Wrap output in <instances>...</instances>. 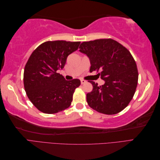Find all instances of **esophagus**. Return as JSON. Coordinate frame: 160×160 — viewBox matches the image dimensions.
<instances>
[{
    "mask_svg": "<svg viewBox=\"0 0 160 160\" xmlns=\"http://www.w3.org/2000/svg\"><path fill=\"white\" fill-rule=\"evenodd\" d=\"M87 82V81H85V80H84V79H81V84H84V83H85Z\"/></svg>",
    "mask_w": 160,
    "mask_h": 160,
    "instance_id": "obj_1",
    "label": "esophagus"
}]
</instances>
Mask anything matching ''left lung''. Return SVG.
Instances as JSON below:
<instances>
[{
    "instance_id": "8db88e82",
    "label": "left lung",
    "mask_w": 160,
    "mask_h": 160,
    "mask_svg": "<svg viewBox=\"0 0 160 160\" xmlns=\"http://www.w3.org/2000/svg\"><path fill=\"white\" fill-rule=\"evenodd\" d=\"M79 49L89 58L90 72L96 71L105 81L100 86L89 81L93 85L87 94L89 107L106 115L121 112L132 99L138 85V71L133 56L112 38L83 42Z\"/></svg>"
}]
</instances>
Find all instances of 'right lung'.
Instances as JSON below:
<instances>
[{"mask_svg":"<svg viewBox=\"0 0 160 160\" xmlns=\"http://www.w3.org/2000/svg\"><path fill=\"white\" fill-rule=\"evenodd\" d=\"M79 41H47L31 55L25 67L24 88L34 106L41 112L53 114L68 108L79 79L67 81L57 71L67 58L78 49Z\"/></svg>","mask_w":160,"mask_h":160,"instance_id":"add662e5","label":"right lung"}]
</instances>
